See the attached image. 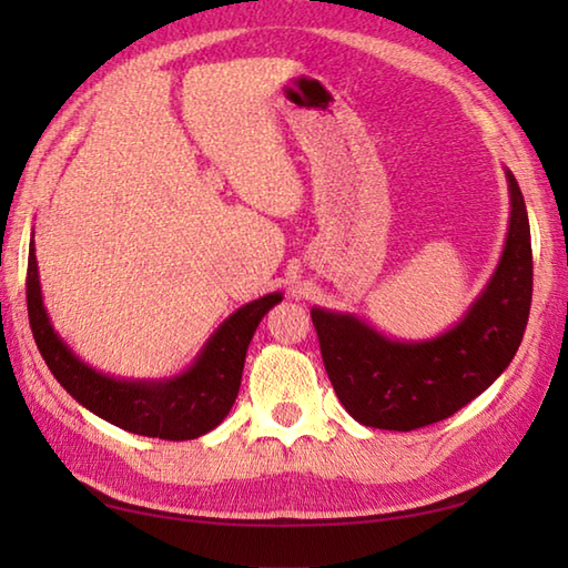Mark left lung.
<instances>
[{
  "mask_svg": "<svg viewBox=\"0 0 568 568\" xmlns=\"http://www.w3.org/2000/svg\"><path fill=\"white\" fill-rule=\"evenodd\" d=\"M510 226L496 273L464 320L427 342H395L342 312H310L322 361L346 413L366 427L409 432L452 417L510 366L532 303V241L510 171Z\"/></svg>",
  "mask_w": 568,
  "mask_h": 568,
  "instance_id": "1",
  "label": "left lung"
}]
</instances>
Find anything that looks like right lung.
<instances>
[{
  "mask_svg": "<svg viewBox=\"0 0 568 568\" xmlns=\"http://www.w3.org/2000/svg\"><path fill=\"white\" fill-rule=\"evenodd\" d=\"M33 239L29 244L27 307L36 346L55 381L90 413L126 432L171 442L195 439L214 429L232 409L246 348L265 312L283 300L263 295L226 317L187 371L165 381H122L94 371L70 352L43 307Z\"/></svg>",
  "mask_w": 568,
  "mask_h": 568,
  "instance_id": "right-lung-1",
  "label": "right lung"
}]
</instances>
